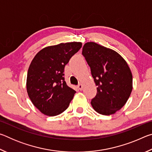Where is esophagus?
I'll use <instances>...</instances> for the list:
<instances>
[{"instance_id": "esophagus-1", "label": "esophagus", "mask_w": 152, "mask_h": 152, "mask_svg": "<svg viewBox=\"0 0 152 152\" xmlns=\"http://www.w3.org/2000/svg\"><path fill=\"white\" fill-rule=\"evenodd\" d=\"M78 88L80 91H82V88H83V86H82V84H79L78 85Z\"/></svg>"}]
</instances>
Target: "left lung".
I'll return each mask as SVG.
<instances>
[{
  "label": "left lung",
  "mask_w": 152,
  "mask_h": 152,
  "mask_svg": "<svg viewBox=\"0 0 152 152\" xmlns=\"http://www.w3.org/2000/svg\"><path fill=\"white\" fill-rule=\"evenodd\" d=\"M97 86L91 104L97 113L110 115L124 106L133 88V77L127 63L117 51L94 42L82 48Z\"/></svg>",
  "instance_id": "left-lung-1"
}]
</instances>
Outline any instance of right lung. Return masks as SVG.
I'll list each match as a JSON object with an SVG mask.
<instances>
[{
	"label": "right lung",
	"instance_id": "add662e5",
	"mask_svg": "<svg viewBox=\"0 0 152 152\" xmlns=\"http://www.w3.org/2000/svg\"><path fill=\"white\" fill-rule=\"evenodd\" d=\"M81 42L48 46L35 55L27 77V91L43 114L56 116L68 107L76 91L64 80V68L82 48Z\"/></svg>",
	"mask_w": 152,
	"mask_h": 152
}]
</instances>
